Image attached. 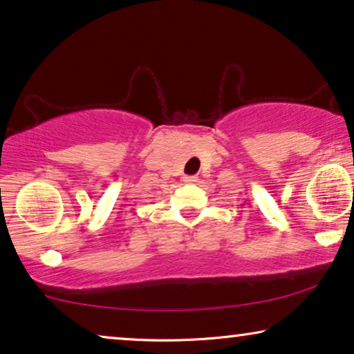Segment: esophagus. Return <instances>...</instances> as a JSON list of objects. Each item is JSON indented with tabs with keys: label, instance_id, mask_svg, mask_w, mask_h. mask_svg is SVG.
<instances>
[{
	"label": "esophagus",
	"instance_id": "34e87169",
	"mask_svg": "<svg viewBox=\"0 0 354 354\" xmlns=\"http://www.w3.org/2000/svg\"><path fill=\"white\" fill-rule=\"evenodd\" d=\"M196 180H198L196 176H185V177H183V182H185V183H193Z\"/></svg>",
	"mask_w": 354,
	"mask_h": 354
}]
</instances>
